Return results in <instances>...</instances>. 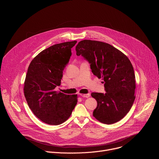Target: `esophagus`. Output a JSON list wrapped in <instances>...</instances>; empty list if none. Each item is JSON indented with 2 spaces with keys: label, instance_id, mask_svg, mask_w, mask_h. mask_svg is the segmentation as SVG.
<instances>
[{
  "label": "esophagus",
  "instance_id": "1",
  "mask_svg": "<svg viewBox=\"0 0 159 159\" xmlns=\"http://www.w3.org/2000/svg\"><path fill=\"white\" fill-rule=\"evenodd\" d=\"M80 94V96L85 97V98H89L90 96V94Z\"/></svg>",
  "mask_w": 159,
  "mask_h": 159
}]
</instances>
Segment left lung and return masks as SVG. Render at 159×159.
Wrapping results in <instances>:
<instances>
[{
	"instance_id": "8db88e82",
	"label": "left lung",
	"mask_w": 159,
	"mask_h": 159,
	"mask_svg": "<svg viewBox=\"0 0 159 159\" xmlns=\"http://www.w3.org/2000/svg\"><path fill=\"white\" fill-rule=\"evenodd\" d=\"M90 63L94 75L102 78L106 93H93L98 103L93 116L99 122L111 125L123 119L135 99V75L128 58L112 45L102 41L84 39L75 48Z\"/></svg>"
}]
</instances>
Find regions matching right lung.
<instances>
[{"label":"right lung","mask_w":159,"mask_h":159,"mask_svg":"<svg viewBox=\"0 0 159 159\" xmlns=\"http://www.w3.org/2000/svg\"><path fill=\"white\" fill-rule=\"evenodd\" d=\"M77 42L54 44L41 52L29 65L24 83L25 96L33 114L48 125H58L66 121L77 103V95L55 90L61 84L71 48Z\"/></svg>","instance_id":"obj_1"}]
</instances>
